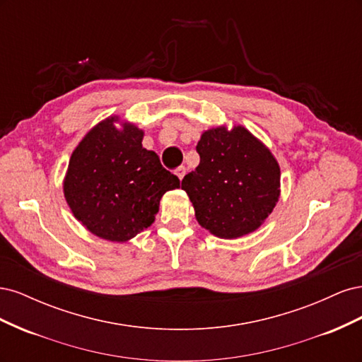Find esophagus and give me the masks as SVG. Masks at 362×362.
<instances>
[{
    "instance_id": "34e87169",
    "label": "esophagus",
    "mask_w": 362,
    "mask_h": 362,
    "mask_svg": "<svg viewBox=\"0 0 362 362\" xmlns=\"http://www.w3.org/2000/svg\"><path fill=\"white\" fill-rule=\"evenodd\" d=\"M175 173H177V177H178L180 180H182V178H184V175H185V168H184V166L178 168L177 170H175Z\"/></svg>"
}]
</instances>
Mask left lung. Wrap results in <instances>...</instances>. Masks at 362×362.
<instances>
[{
  "label": "left lung",
  "mask_w": 362,
  "mask_h": 362,
  "mask_svg": "<svg viewBox=\"0 0 362 362\" xmlns=\"http://www.w3.org/2000/svg\"><path fill=\"white\" fill-rule=\"evenodd\" d=\"M196 151L199 166L184 177L202 228L221 238L254 233L279 198L281 172L272 152L243 127L208 129Z\"/></svg>",
  "instance_id": "1"
}]
</instances>
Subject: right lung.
Returning <instances> with one entry per match:
<instances>
[{
  "instance_id": "1",
  "label": "right lung",
  "mask_w": 362,
  "mask_h": 362,
  "mask_svg": "<svg viewBox=\"0 0 362 362\" xmlns=\"http://www.w3.org/2000/svg\"><path fill=\"white\" fill-rule=\"evenodd\" d=\"M108 117L72 152L64 198L74 216L98 237L127 242L154 222L161 196L180 187L154 151L141 146L144 131L116 128Z\"/></svg>"
}]
</instances>
